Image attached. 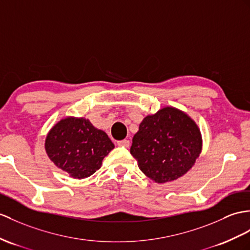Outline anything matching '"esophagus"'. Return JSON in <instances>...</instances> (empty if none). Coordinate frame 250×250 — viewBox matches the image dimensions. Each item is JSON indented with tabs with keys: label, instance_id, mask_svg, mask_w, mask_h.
I'll return each instance as SVG.
<instances>
[{
	"label": "esophagus",
	"instance_id": "34e87169",
	"mask_svg": "<svg viewBox=\"0 0 250 250\" xmlns=\"http://www.w3.org/2000/svg\"><path fill=\"white\" fill-rule=\"evenodd\" d=\"M117 143L119 146H123V147H129L130 145L129 140H122V141H118Z\"/></svg>",
	"mask_w": 250,
	"mask_h": 250
}]
</instances>
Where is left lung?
<instances>
[{"mask_svg":"<svg viewBox=\"0 0 250 250\" xmlns=\"http://www.w3.org/2000/svg\"><path fill=\"white\" fill-rule=\"evenodd\" d=\"M202 148V133L195 122L167 106L143 119L132 138L130 154L148 178L164 184L190 171Z\"/></svg>","mask_w":250,"mask_h":250,"instance_id":"1","label":"left lung"}]
</instances>
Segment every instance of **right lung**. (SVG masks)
Here are the masks:
<instances>
[{
  "instance_id": "right-lung-1",
  "label": "right lung",
  "mask_w": 250,
  "mask_h": 250,
  "mask_svg": "<svg viewBox=\"0 0 250 250\" xmlns=\"http://www.w3.org/2000/svg\"><path fill=\"white\" fill-rule=\"evenodd\" d=\"M44 146L55 166L75 179L94 174L114 148L105 131L95 128L87 119L75 117H66L55 124Z\"/></svg>"
}]
</instances>
